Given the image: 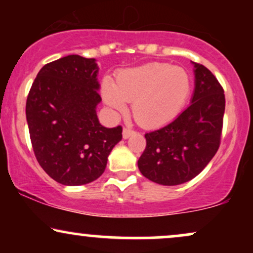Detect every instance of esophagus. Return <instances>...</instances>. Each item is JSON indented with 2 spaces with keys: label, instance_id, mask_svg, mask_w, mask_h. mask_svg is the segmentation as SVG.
Listing matches in <instances>:
<instances>
[{
  "label": "esophagus",
  "instance_id": "34e87169",
  "mask_svg": "<svg viewBox=\"0 0 253 253\" xmlns=\"http://www.w3.org/2000/svg\"><path fill=\"white\" fill-rule=\"evenodd\" d=\"M132 134H134V130H132V129H129V128H124V130H123L124 139H128Z\"/></svg>",
  "mask_w": 253,
  "mask_h": 253
}]
</instances>
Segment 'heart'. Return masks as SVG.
Here are the masks:
<instances>
[{"instance_id": "heart-1", "label": "heart", "mask_w": 253, "mask_h": 253, "mask_svg": "<svg viewBox=\"0 0 253 253\" xmlns=\"http://www.w3.org/2000/svg\"><path fill=\"white\" fill-rule=\"evenodd\" d=\"M104 103L124 112L132 102L133 117L146 128L163 126L179 114L190 94L185 70L163 63H150L118 72L114 84H102Z\"/></svg>"}]
</instances>
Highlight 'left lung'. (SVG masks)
Instances as JSON below:
<instances>
[{
	"label": "left lung",
	"instance_id": "8db88e82",
	"mask_svg": "<svg viewBox=\"0 0 253 253\" xmlns=\"http://www.w3.org/2000/svg\"><path fill=\"white\" fill-rule=\"evenodd\" d=\"M191 103L175 120L145 134L138 161L143 176L162 185H178L199 175L220 146L225 113L222 86L202 64L194 63Z\"/></svg>",
	"mask_w": 253,
	"mask_h": 253
}]
</instances>
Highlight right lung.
I'll use <instances>...</instances> for the list:
<instances>
[{
  "label": "right lung",
  "mask_w": 253,
  "mask_h": 253,
  "mask_svg": "<svg viewBox=\"0 0 253 253\" xmlns=\"http://www.w3.org/2000/svg\"><path fill=\"white\" fill-rule=\"evenodd\" d=\"M98 66L94 58L70 54L43 65L26 102V118L38 163L64 185H83L103 173L123 127H103Z\"/></svg>",
  "instance_id": "add662e5"
}]
</instances>
